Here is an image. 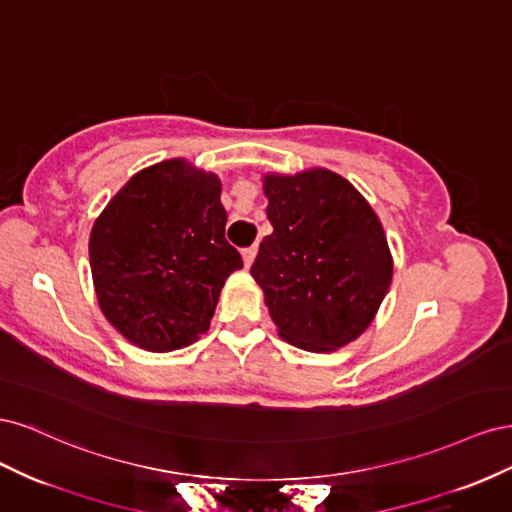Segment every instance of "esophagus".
Listing matches in <instances>:
<instances>
[{"label":"esophagus","instance_id":"1","mask_svg":"<svg viewBox=\"0 0 512 512\" xmlns=\"http://www.w3.org/2000/svg\"><path fill=\"white\" fill-rule=\"evenodd\" d=\"M256 252H258V245L245 247V250L241 252V254H243V262H245V267H247V269L252 267V262H254V258H256Z\"/></svg>","mask_w":512,"mask_h":512}]
</instances>
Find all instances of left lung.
I'll list each match as a JSON object with an SVG mask.
<instances>
[{
    "label": "left lung",
    "instance_id": "1",
    "mask_svg": "<svg viewBox=\"0 0 512 512\" xmlns=\"http://www.w3.org/2000/svg\"><path fill=\"white\" fill-rule=\"evenodd\" d=\"M267 218L252 277L277 333L309 352L337 350L374 320L393 280L376 211L327 168L267 175Z\"/></svg>",
    "mask_w": 512,
    "mask_h": 512
}]
</instances>
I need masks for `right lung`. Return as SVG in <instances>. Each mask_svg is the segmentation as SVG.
Wrapping results in <instances>:
<instances>
[{
    "label": "right lung",
    "mask_w": 512,
    "mask_h": 512,
    "mask_svg": "<svg viewBox=\"0 0 512 512\" xmlns=\"http://www.w3.org/2000/svg\"><path fill=\"white\" fill-rule=\"evenodd\" d=\"M218 175L181 158L136 173L100 213L89 265L100 309L138 348L170 352L209 329L241 254L226 237Z\"/></svg>",
    "instance_id": "1"
}]
</instances>
